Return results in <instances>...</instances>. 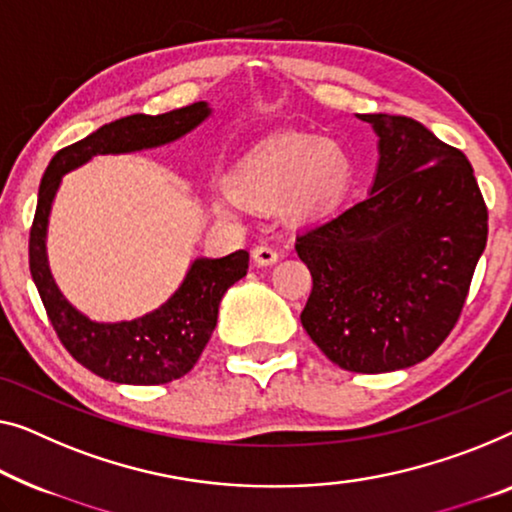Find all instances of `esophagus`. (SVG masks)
Masks as SVG:
<instances>
[{"label": "esophagus", "mask_w": 512, "mask_h": 512, "mask_svg": "<svg viewBox=\"0 0 512 512\" xmlns=\"http://www.w3.org/2000/svg\"><path fill=\"white\" fill-rule=\"evenodd\" d=\"M278 257H280L278 250L273 248V246H269V243H262V246H255V248H253V259H255L257 266H271V264H276Z\"/></svg>", "instance_id": "1"}]
</instances>
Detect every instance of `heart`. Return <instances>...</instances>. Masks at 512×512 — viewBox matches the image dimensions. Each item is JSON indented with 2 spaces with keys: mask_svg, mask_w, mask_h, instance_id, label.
Segmentation results:
<instances>
[{
  "mask_svg": "<svg viewBox=\"0 0 512 512\" xmlns=\"http://www.w3.org/2000/svg\"><path fill=\"white\" fill-rule=\"evenodd\" d=\"M352 181V160L340 144L315 135H282L262 144L236 170L243 197L273 202L289 197L296 211L333 207Z\"/></svg>",
  "mask_w": 512,
  "mask_h": 512,
  "instance_id": "obj_1",
  "label": "heart"
}]
</instances>
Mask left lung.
<instances>
[{
  "label": "left lung",
  "mask_w": 512,
  "mask_h": 512,
  "mask_svg": "<svg viewBox=\"0 0 512 512\" xmlns=\"http://www.w3.org/2000/svg\"><path fill=\"white\" fill-rule=\"evenodd\" d=\"M379 135L370 195L296 234L312 292L301 324L349 372L425 361L453 331L487 243L471 163L423 124L361 114Z\"/></svg>",
  "instance_id": "obj_1"
}]
</instances>
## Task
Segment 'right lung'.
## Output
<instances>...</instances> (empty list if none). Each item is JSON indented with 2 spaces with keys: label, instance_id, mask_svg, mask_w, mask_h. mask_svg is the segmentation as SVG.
<instances>
[{
  "label": "right lung",
  "instance_id": "obj_1",
  "mask_svg": "<svg viewBox=\"0 0 512 512\" xmlns=\"http://www.w3.org/2000/svg\"><path fill=\"white\" fill-rule=\"evenodd\" d=\"M207 103H193L165 114H131L105 124L85 140L59 149L38 188L29 230V271L61 345L94 375L133 386H158L188 375L216 329L223 294L248 271V253L195 259L172 299L133 322L98 324L59 294L45 257V230L61 177L96 154H126L172 142L209 117Z\"/></svg>",
  "mask_w": 512,
  "mask_h": 512
}]
</instances>
